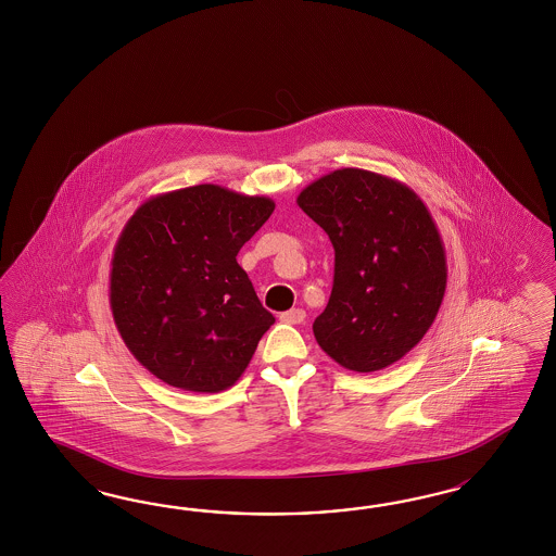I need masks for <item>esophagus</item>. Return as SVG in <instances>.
<instances>
[{
  "instance_id": "obj_1",
  "label": "esophagus",
  "mask_w": 556,
  "mask_h": 556,
  "mask_svg": "<svg viewBox=\"0 0 556 556\" xmlns=\"http://www.w3.org/2000/svg\"><path fill=\"white\" fill-rule=\"evenodd\" d=\"M304 318H306V313L302 308H290V311L280 315V320L288 323V325H301V323H304Z\"/></svg>"
}]
</instances>
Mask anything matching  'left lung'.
<instances>
[{
	"mask_svg": "<svg viewBox=\"0 0 556 556\" xmlns=\"http://www.w3.org/2000/svg\"><path fill=\"white\" fill-rule=\"evenodd\" d=\"M296 203L334 250L331 299L313 323L320 350L359 374L396 364L429 331L446 288L429 208L404 182L362 168L320 176Z\"/></svg>",
	"mask_w": 556,
	"mask_h": 556,
	"instance_id": "1",
	"label": "left lung"
}]
</instances>
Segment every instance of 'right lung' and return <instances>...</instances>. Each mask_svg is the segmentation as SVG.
Segmentation results:
<instances>
[{"mask_svg":"<svg viewBox=\"0 0 556 556\" xmlns=\"http://www.w3.org/2000/svg\"><path fill=\"white\" fill-rule=\"evenodd\" d=\"M274 206L197 185L156 194L129 217L113 250L110 304L127 350L159 380L217 394L252 362L274 317L236 257Z\"/></svg>","mask_w":556,"mask_h":556,"instance_id":"right-lung-1","label":"right lung"}]
</instances>
